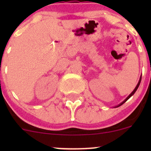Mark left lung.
I'll return each instance as SVG.
<instances>
[{
	"label": "left lung",
	"instance_id": "1",
	"mask_svg": "<svg viewBox=\"0 0 151 151\" xmlns=\"http://www.w3.org/2000/svg\"><path fill=\"white\" fill-rule=\"evenodd\" d=\"M141 79H142V77H140V78H139V82H138L136 88H134V91H132V93H131V94H130V95H129V96H128V97H127V98H126V99H125V100H124V101H123V102H121V104H120L119 105H118V106H117V107H118V106H121V105H122L123 104H124V103H125V102H126V101H127V100H128V99H129V98H130V97H131V96H133V95H134V93H135V92H136V91H137V88H138V87H139V84H140V82H141Z\"/></svg>",
	"mask_w": 151,
	"mask_h": 151
}]
</instances>
